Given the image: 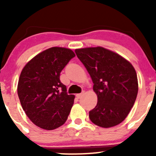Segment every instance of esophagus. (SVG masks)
Returning <instances> with one entry per match:
<instances>
[{"mask_svg": "<svg viewBox=\"0 0 156 156\" xmlns=\"http://www.w3.org/2000/svg\"><path fill=\"white\" fill-rule=\"evenodd\" d=\"M83 94V92H81V93H80V94H76V97L78 98V99H80V98H81Z\"/></svg>", "mask_w": 156, "mask_h": 156, "instance_id": "1", "label": "esophagus"}]
</instances>
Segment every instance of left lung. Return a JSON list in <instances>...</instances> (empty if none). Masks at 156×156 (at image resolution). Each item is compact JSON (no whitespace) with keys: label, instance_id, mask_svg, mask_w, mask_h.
Wrapping results in <instances>:
<instances>
[{"label":"left lung","instance_id":"1","mask_svg":"<svg viewBox=\"0 0 156 156\" xmlns=\"http://www.w3.org/2000/svg\"><path fill=\"white\" fill-rule=\"evenodd\" d=\"M77 56L90 75L97 105L89 119L102 128L119 125L133 106L138 94L135 69L128 61L102 47L76 49Z\"/></svg>","mask_w":156,"mask_h":156}]
</instances>
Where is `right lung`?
Instances as JSON below:
<instances>
[{"mask_svg":"<svg viewBox=\"0 0 156 156\" xmlns=\"http://www.w3.org/2000/svg\"><path fill=\"white\" fill-rule=\"evenodd\" d=\"M68 48L53 47L26 64L21 72L17 94L23 109L34 124L48 130L67 121L75 96L68 94L60 73L73 57Z\"/></svg>","mask_w":156,"mask_h":156,"instance_id":"1","label":"right lung"}]
</instances>
